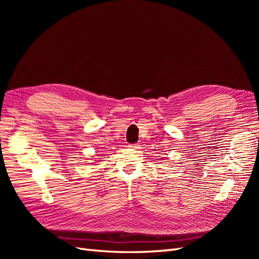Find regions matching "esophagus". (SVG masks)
I'll return each instance as SVG.
<instances>
[{
	"mask_svg": "<svg viewBox=\"0 0 259 259\" xmlns=\"http://www.w3.org/2000/svg\"><path fill=\"white\" fill-rule=\"evenodd\" d=\"M128 147H130V148H132V149H135V150H138V149H140V146H139L138 144H134V145H130Z\"/></svg>",
	"mask_w": 259,
	"mask_h": 259,
	"instance_id": "esophagus-1",
	"label": "esophagus"
}]
</instances>
